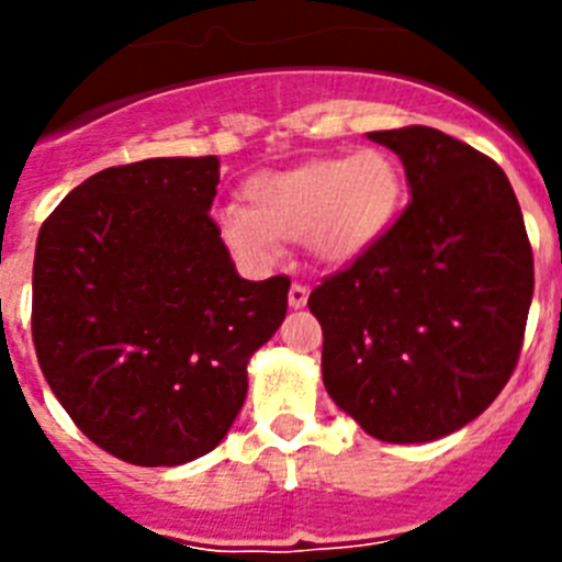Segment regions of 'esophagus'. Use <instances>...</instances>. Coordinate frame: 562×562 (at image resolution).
<instances>
[{"mask_svg": "<svg viewBox=\"0 0 562 562\" xmlns=\"http://www.w3.org/2000/svg\"><path fill=\"white\" fill-rule=\"evenodd\" d=\"M306 301H310V286L306 284H292L290 286V306L292 310H301V306H306Z\"/></svg>", "mask_w": 562, "mask_h": 562, "instance_id": "obj_1", "label": "esophagus"}]
</instances>
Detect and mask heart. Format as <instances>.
<instances>
[{
    "label": "heart",
    "instance_id": "heart-1",
    "mask_svg": "<svg viewBox=\"0 0 562 562\" xmlns=\"http://www.w3.org/2000/svg\"><path fill=\"white\" fill-rule=\"evenodd\" d=\"M241 193L247 207L227 205L216 213L222 245L241 265L265 270L281 256V241H304L315 261L340 267L385 233L402 182L389 154L362 148L252 173Z\"/></svg>",
    "mask_w": 562,
    "mask_h": 562
}]
</instances>
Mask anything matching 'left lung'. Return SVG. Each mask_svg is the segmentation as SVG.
I'll return each instance as SVG.
<instances>
[{
	"mask_svg": "<svg viewBox=\"0 0 562 562\" xmlns=\"http://www.w3.org/2000/svg\"><path fill=\"white\" fill-rule=\"evenodd\" d=\"M411 202L310 295L324 385L369 436L422 445L484 414L513 376L532 304L524 213L490 157L428 126L369 132Z\"/></svg>",
	"mask_w": 562,
	"mask_h": 562,
	"instance_id": "8db88e82",
	"label": "left lung"
}]
</instances>
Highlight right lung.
Returning <instances> with one entry per match:
<instances>
[{
	"mask_svg": "<svg viewBox=\"0 0 562 562\" xmlns=\"http://www.w3.org/2000/svg\"><path fill=\"white\" fill-rule=\"evenodd\" d=\"M220 157L92 173L38 231L33 342L44 380L98 448L137 467L211 453L247 362L286 315L290 278L245 281L211 205Z\"/></svg>",
	"mask_w": 562,
	"mask_h": 562,
	"instance_id": "1",
	"label": "right lung"
}]
</instances>
